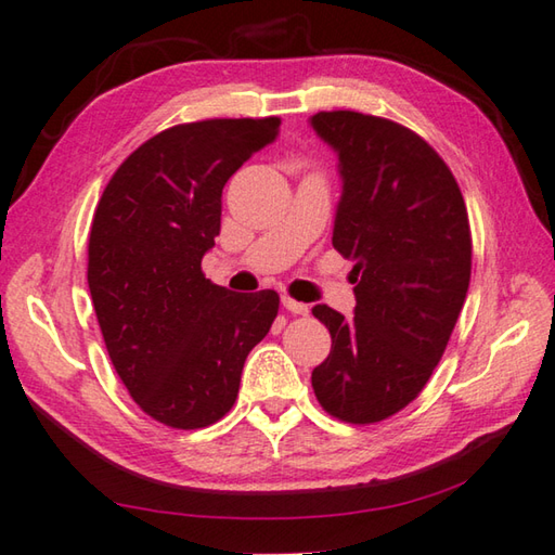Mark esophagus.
<instances>
[{"mask_svg":"<svg viewBox=\"0 0 555 555\" xmlns=\"http://www.w3.org/2000/svg\"><path fill=\"white\" fill-rule=\"evenodd\" d=\"M281 302H284V308H286L288 312H293V314H308V312H310V308L306 306V302H298V300H293V298H288V296L281 298Z\"/></svg>","mask_w":555,"mask_h":555,"instance_id":"1","label":"esophagus"}]
</instances>
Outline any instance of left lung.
Wrapping results in <instances>:
<instances>
[{
	"label": "left lung",
	"mask_w": 555,
	"mask_h": 555,
	"mask_svg": "<svg viewBox=\"0 0 555 555\" xmlns=\"http://www.w3.org/2000/svg\"><path fill=\"white\" fill-rule=\"evenodd\" d=\"M310 125L339 156L332 245L356 276L353 318L312 308L332 334L312 389L327 414L365 426L411 404L440 363L469 291V216L448 163L404 125L353 111Z\"/></svg>",
	"instance_id": "obj_1"
}]
</instances>
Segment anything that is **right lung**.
<instances>
[{"label":"right lung","instance_id":"add662e5","mask_svg":"<svg viewBox=\"0 0 555 555\" xmlns=\"http://www.w3.org/2000/svg\"><path fill=\"white\" fill-rule=\"evenodd\" d=\"M279 125L163 129L125 158L95 206L89 288L107 356L141 411L170 428H206L231 411L245 358L279 312L276 291L233 293L202 271L221 231L223 184Z\"/></svg>","mask_w":555,"mask_h":555}]
</instances>
